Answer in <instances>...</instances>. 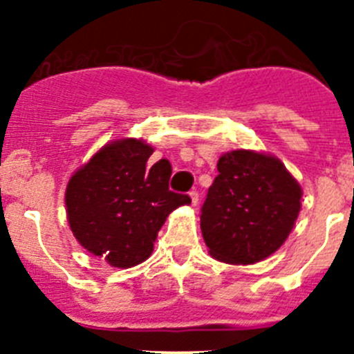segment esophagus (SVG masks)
Returning a JSON list of instances; mask_svg holds the SVG:
<instances>
[{
	"label": "esophagus",
	"mask_w": 354,
	"mask_h": 354,
	"mask_svg": "<svg viewBox=\"0 0 354 354\" xmlns=\"http://www.w3.org/2000/svg\"><path fill=\"white\" fill-rule=\"evenodd\" d=\"M189 198H192V205L198 204V192H195V189H193V192H189Z\"/></svg>",
	"instance_id": "esophagus-1"
}]
</instances>
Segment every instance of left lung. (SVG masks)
<instances>
[{
  "mask_svg": "<svg viewBox=\"0 0 354 354\" xmlns=\"http://www.w3.org/2000/svg\"><path fill=\"white\" fill-rule=\"evenodd\" d=\"M301 195L280 159L245 149L223 154L200 214L209 253L227 264L268 259L298 220Z\"/></svg>",
  "mask_w": 354,
  "mask_h": 354,
  "instance_id": "1",
  "label": "left lung"
}]
</instances>
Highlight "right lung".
Segmentation results:
<instances>
[{
  "mask_svg": "<svg viewBox=\"0 0 354 354\" xmlns=\"http://www.w3.org/2000/svg\"><path fill=\"white\" fill-rule=\"evenodd\" d=\"M154 149L136 138L102 147L72 175L65 192L67 220L80 245L115 268L147 261L168 214L192 198L168 189L171 167L149 168Z\"/></svg>",
  "mask_w": 354,
  "mask_h": 354,
  "instance_id": "obj_1",
  "label": "right lung"
}]
</instances>
